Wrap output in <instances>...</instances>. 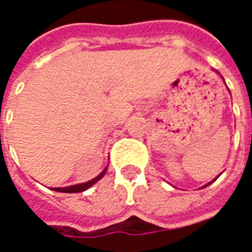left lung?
I'll use <instances>...</instances> for the list:
<instances>
[{
	"mask_svg": "<svg viewBox=\"0 0 252 252\" xmlns=\"http://www.w3.org/2000/svg\"><path fill=\"white\" fill-rule=\"evenodd\" d=\"M217 178H219V175H217V177H216V178H215V180H213V181H216V180H217ZM213 181H212V182H213ZM212 182H209V184H208V185H211V184H212ZM208 185H205V186H208ZM205 186H204V188H205Z\"/></svg>",
	"mask_w": 252,
	"mask_h": 252,
	"instance_id": "1",
	"label": "left lung"
}]
</instances>
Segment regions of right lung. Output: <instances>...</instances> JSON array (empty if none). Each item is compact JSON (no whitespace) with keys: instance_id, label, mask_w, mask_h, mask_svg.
I'll list each match as a JSON object with an SVG mask.
<instances>
[{"instance_id":"add662e5","label":"right lung","mask_w":252,"mask_h":252,"mask_svg":"<svg viewBox=\"0 0 252 252\" xmlns=\"http://www.w3.org/2000/svg\"><path fill=\"white\" fill-rule=\"evenodd\" d=\"M106 170H108V167L104 169V171L99 175H97L95 178H93L92 181H88V182H85V184H78V185L67 186V188H52V190H55V191H62V193H79V191H85V190L89 189L90 186H93L95 182H98V181L105 175Z\"/></svg>"}]
</instances>
